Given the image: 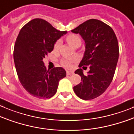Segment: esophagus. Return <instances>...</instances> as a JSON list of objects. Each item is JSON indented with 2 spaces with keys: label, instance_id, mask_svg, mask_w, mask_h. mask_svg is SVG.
<instances>
[{
  "label": "esophagus",
  "instance_id": "esophagus-1",
  "mask_svg": "<svg viewBox=\"0 0 134 134\" xmlns=\"http://www.w3.org/2000/svg\"><path fill=\"white\" fill-rule=\"evenodd\" d=\"M74 74V72L73 71H70V70H67L66 71V74L68 75H72V74Z\"/></svg>",
  "mask_w": 134,
  "mask_h": 134
}]
</instances>
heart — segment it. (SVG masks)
<instances>
[{"instance_id": "obj_1", "label": "heart", "mask_w": 134, "mask_h": 134, "mask_svg": "<svg viewBox=\"0 0 134 134\" xmlns=\"http://www.w3.org/2000/svg\"><path fill=\"white\" fill-rule=\"evenodd\" d=\"M67 41L69 43L70 45L72 46V47H74L76 44H77L78 43H81V39H80V37L77 35H68L67 37ZM60 44V41L58 40L56 42L55 44H54V49H58L59 47ZM73 60L70 58H66V59L62 60V64L66 67H70V66L71 62Z\"/></svg>"}]
</instances>
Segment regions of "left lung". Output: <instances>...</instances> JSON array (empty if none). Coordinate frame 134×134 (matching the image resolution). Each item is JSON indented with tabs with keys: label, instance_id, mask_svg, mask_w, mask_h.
I'll return each mask as SVG.
<instances>
[{
	"label": "left lung",
	"instance_id": "1",
	"mask_svg": "<svg viewBox=\"0 0 134 134\" xmlns=\"http://www.w3.org/2000/svg\"><path fill=\"white\" fill-rule=\"evenodd\" d=\"M71 31L80 34L85 41V52L79 67H90L87 75L81 68L75 71L81 81L74 87V91L83 100L95 99L106 91L114 77L119 57L116 36L109 25L96 19L87 20Z\"/></svg>",
	"mask_w": 134,
	"mask_h": 134
}]
</instances>
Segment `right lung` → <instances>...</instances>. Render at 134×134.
Returning <instances> with one entry per match:
<instances>
[{"mask_svg":"<svg viewBox=\"0 0 134 134\" xmlns=\"http://www.w3.org/2000/svg\"><path fill=\"white\" fill-rule=\"evenodd\" d=\"M66 34L44 20L36 18L25 24L18 35L14 49L16 72L24 88L35 97L50 99L57 93L60 80L66 77L62 67L47 70L43 58Z\"/></svg>","mask_w":134,"mask_h":134,"instance_id":"right-lung-1","label":"right lung"}]
</instances>
